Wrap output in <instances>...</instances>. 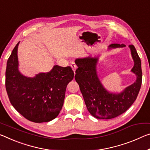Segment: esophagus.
I'll list each match as a JSON object with an SVG mask.
<instances>
[{
	"mask_svg": "<svg viewBox=\"0 0 150 150\" xmlns=\"http://www.w3.org/2000/svg\"><path fill=\"white\" fill-rule=\"evenodd\" d=\"M71 68L73 69V71H74V73H75V71H76V69H77V66L75 65V63H72L71 64Z\"/></svg>",
	"mask_w": 150,
	"mask_h": 150,
	"instance_id": "esophagus-1",
	"label": "esophagus"
}]
</instances>
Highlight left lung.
<instances>
[{
  "mask_svg": "<svg viewBox=\"0 0 150 150\" xmlns=\"http://www.w3.org/2000/svg\"><path fill=\"white\" fill-rule=\"evenodd\" d=\"M125 46L123 44H111L108 49ZM129 47L134 61L132 72L137 78L134 83L119 93L107 91L99 81L96 70L98 57H87L75 60L78 67L75 80L79 85L87 110L97 119L109 120L117 117L126 111L137 98L142 81L141 60L134 45H129Z\"/></svg>",
  "mask_w": 150,
  "mask_h": 150,
  "instance_id": "1",
  "label": "left lung"
}]
</instances>
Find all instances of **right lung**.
<instances>
[{
  "instance_id": "add662e5",
  "label": "right lung",
  "mask_w": 150,
  "mask_h": 150,
  "mask_svg": "<svg viewBox=\"0 0 150 150\" xmlns=\"http://www.w3.org/2000/svg\"><path fill=\"white\" fill-rule=\"evenodd\" d=\"M18 42L7 61L5 86L9 100L24 117L35 123L48 122L57 117L63 105L66 88L73 80L71 67L54 65L47 73L34 77L18 71Z\"/></svg>"
}]
</instances>
